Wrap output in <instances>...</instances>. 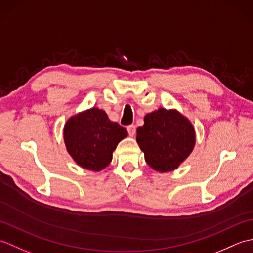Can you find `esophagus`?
<instances>
[{"label":"esophagus","mask_w":253,"mask_h":253,"mask_svg":"<svg viewBox=\"0 0 253 253\" xmlns=\"http://www.w3.org/2000/svg\"><path fill=\"white\" fill-rule=\"evenodd\" d=\"M127 131H128V133H129V136H133L135 135V132H136V126L135 125H129V126H127Z\"/></svg>","instance_id":"obj_1"}]
</instances>
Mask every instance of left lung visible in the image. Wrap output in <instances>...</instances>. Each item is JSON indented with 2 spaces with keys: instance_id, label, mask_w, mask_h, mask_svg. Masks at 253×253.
Wrapping results in <instances>:
<instances>
[{
  "instance_id": "obj_1",
  "label": "left lung",
  "mask_w": 253,
  "mask_h": 253,
  "mask_svg": "<svg viewBox=\"0 0 253 253\" xmlns=\"http://www.w3.org/2000/svg\"><path fill=\"white\" fill-rule=\"evenodd\" d=\"M137 142L146 162L164 173L178 168L187 159L195 147L196 135L187 118L161 107L144 116V125L137 129Z\"/></svg>"
}]
</instances>
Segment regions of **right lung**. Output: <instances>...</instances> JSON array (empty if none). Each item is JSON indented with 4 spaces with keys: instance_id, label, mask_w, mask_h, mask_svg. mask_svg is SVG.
I'll list each match as a JSON object with an SVG mask.
<instances>
[{
    "instance_id": "obj_1",
    "label": "right lung",
    "mask_w": 253,
    "mask_h": 253,
    "mask_svg": "<svg viewBox=\"0 0 253 253\" xmlns=\"http://www.w3.org/2000/svg\"><path fill=\"white\" fill-rule=\"evenodd\" d=\"M126 136L125 128L96 107L69 118L64 127L68 153L82 168L94 171L110 164L117 143Z\"/></svg>"
}]
</instances>
